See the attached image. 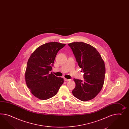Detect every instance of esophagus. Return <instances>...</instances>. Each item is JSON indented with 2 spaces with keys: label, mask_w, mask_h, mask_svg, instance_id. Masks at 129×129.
<instances>
[{
  "label": "esophagus",
  "mask_w": 129,
  "mask_h": 129,
  "mask_svg": "<svg viewBox=\"0 0 129 129\" xmlns=\"http://www.w3.org/2000/svg\"><path fill=\"white\" fill-rule=\"evenodd\" d=\"M64 80L65 81H70V79H66V78H64Z\"/></svg>",
  "instance_id": "34e87169"
}]
</instances>
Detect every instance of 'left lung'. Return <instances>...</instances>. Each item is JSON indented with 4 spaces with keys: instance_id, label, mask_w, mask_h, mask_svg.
I'll list each match as a JSON object with an SVG mask.
<instances>
[{
    "instance_id": "1",
    "label": "left lung",
    "mask_w": 129,
    "mask_h": 129,
    "mask_svg": "<svg viewBox=\"0 0 129 129\" xmlns=\"http://www.w3.org/2000/svg\"><path fill=\"white\" fill-rule=\"evenodd\" d=\"M68 45L84 73L83 81L74 79L76 87L72 93L81 101L91 100L97 95L103 87L106 72L104 61L96 48L89 44L73 42Z\"/></svg>"
}]
</instances>
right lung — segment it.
Returning a JSON list of instances; mask_svg holds the SVG:
<instances>
[{"label":"right lung","instance_id":"1","mask_svg":"<svg viewBox=\"0 0 129 129\" xmlns=\"http://www.w3.org/2000/svg\"><path fill=\"white\" fill-rule=\"evenodd\" d=\"M65 45L58 42L46 43L36 49L28 59L26 83L32 94L40 100H45L55 96L64 83L63 78L50 72L57 53Z\"/></svg>","mask_w":129,"mask_h":129}]
</instances>
